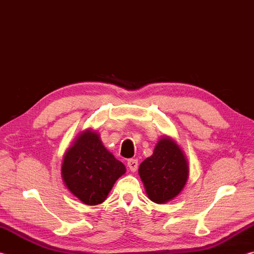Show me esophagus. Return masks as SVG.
<instances>
[{
    "instance_id": "34e87169",
    "label": "esophagus",
    "mask_w": 254,
    "mask_h": 254,
    "mask_svg": "<svg viewBox=\"0 0 254 254\" xmlns=\"http://www.w3.org/2000/svg\"><path fill=\"white\" fill-rule=\"evenodd\" d=\"M127 167L132 173H135L137 169V160L136 159H128L127 160Z\"/></svg>"
}]
</instances>
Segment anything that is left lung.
Wrapping results in <instances>:
<instances>
[{
  "instance_id": "8db88e82",
  "label": "left lung",
  "mask_w": 254,
  "mask_h": 254,
  "mask_svg": "<svg viewBox=\"0 0 254 254\" xmlns=\"http://www.w3.org/2000/svg\"><path fill=\"white\" fill-rule=\"evenodd\" d=\"M148 198L156 204H166L183 191L189 176L186 154L173 136L163 135L151 156L139 167Z\"/></svg>"
}]
</instances>
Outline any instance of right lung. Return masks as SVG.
<instances>
[{"instance_id": "add662e5", "label": "right lung", "mask_w": 254, "mask_h": 254, "mask_svg": "<svg viewBox=\"0 0 254 254\" xmlns=\"http://www.w3.org/2000/svg\"><path fill=\"white\" fill-rule=\"evenodd\" d=\"M127 168L105 148L96 130L79 132L66 150L62 178L68 190L85 205L101 204Z\"/></svg>"}]
</instances>
